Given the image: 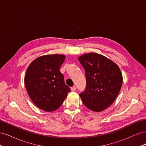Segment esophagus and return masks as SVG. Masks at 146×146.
Returning a JSON list of instances; mask_svg holds the SVG:
<instances>
[{"label": "esophagus", "instance_id": "esophagus-1", "mask_svg": "<svg viewBox=\"0 0 146 146\" xmlns=\"http://www.w3.org/2000/svg\"><path fill=\"white\" fill-rule=\"evenodd\" d=\"M70 89H71L72 91H75L76 90V86H74L70 88Z\"/></svg>", "mask_w": 146, "mask_h": 146}]
</instances>
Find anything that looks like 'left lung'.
Wrapping results in <instances>:
<instances>
[{
    "instance_id": "1",
    "label": "left lung",
    "mask_w": 146,
    "mask_h": 146,
    "mask_svg": "<svg viewBox=\"0 0 146 146\" xmlns=\"http://www.w3.org/2000/svg\"><path fill=\"white\" fill-rule=\"evenodd\" d=\"M85 70L86 88L80 94L83 103L93 111L99 112L111 105L122 85L119 66L107 57L88 53L78 58Z\"/></svg>"
}]
</instances>
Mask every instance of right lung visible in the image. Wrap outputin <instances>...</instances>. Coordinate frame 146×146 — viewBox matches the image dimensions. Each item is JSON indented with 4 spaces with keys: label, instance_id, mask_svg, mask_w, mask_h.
I'll use <instances>...</instances> for the list:
<instances>
[{
    "label": "right lung",
    "instance_id": "right-lung-1",
    "mask_svg": "<svg viewBox=\"0 0 146 146\" xmlns=\"http://www.w3.org/2000/svg\"><path fill=\"white\" fill-rule=\"evenodd\" d=\"M64 60L63 55H42L33 60L26 70V90L35 105L43 111L59 108L70 91L60 71Z\"/></svg>",
    "mask_w": 146,
    "mask_h": 146
}]
</instances>
